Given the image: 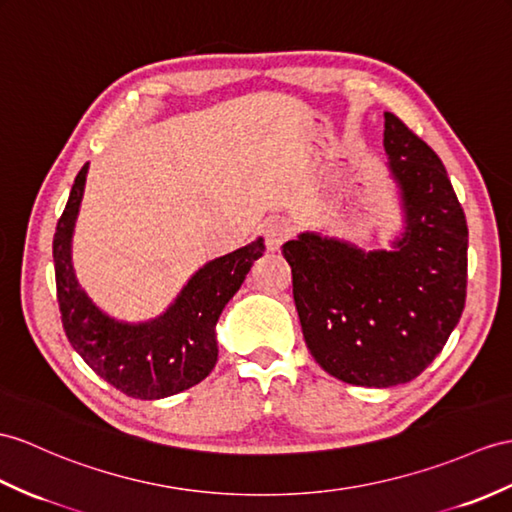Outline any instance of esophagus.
Wrapping results in <instances>:
<instances>
[{
	"label": "esophagus",
	"mask_w": 512,
	"mask_h": 512,
	"mask_svg": "<svg viewBox=\"0 0 512 512\" xmlns=\"http://www.w3.org/2000/svg\"><path fill=\"white\" fill-rule=\"evenodd\" d=\"M263 234H265V245L269 252H276V249H280V245L289 239V230H286L278 221L267 223Z\"/></svg>",
	"instance_id": "1"
}]
</instances>
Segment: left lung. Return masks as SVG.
I'll use <instances>...</instances> for the list:
<instances>
[{
    "label": "left lung",
    "mask_w": 512,
    "mask_h": 512,
    "mask_svg": "<svg viewBox=\"0 0 512 512\" xmlns=\"http://www.w3.org/2000/svg\"><path fill=\"white\" fill-rule=\"evenodd\" d=\"M384 149L406 219L393 252L315 232L282 245L310 354L330 376L376 389L432 363L467 297V219L441 158L393 112H384Z\"/></svg>",
    "instance_id": "obj_1"
}]
</instances>
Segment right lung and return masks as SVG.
Here are the masks:
<instances>
[{
    "instance_id": "right-lung-1",
    "label": "right lung",
    "mask_w": 512,
    "mask_h": 512,
    "mask_svg": "<svg viewBox=\"0 0 512 512\" xmlns=\"http://www.w3.org/2000/svg\"><path fill=\"white\" fill-rule=\"evenodd\" d=\"M89 162L71 186L54 234L56 293L62 328L84 363L99 378L136 400H160L202 382L217 363L215 326L241 289L249 267L263 256L258 239L210 260L184 286L167 313L145 323L110 319L86 295L71 265V236L82 202Z\"/></svg>"
}]
</instances>
